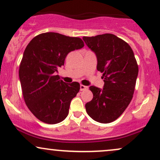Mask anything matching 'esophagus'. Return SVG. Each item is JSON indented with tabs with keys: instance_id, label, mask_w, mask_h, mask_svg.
Segmentation results:
<instances>
[{
	"instance_id": "obj_1",
	"label": "esophagus",
	"mask_w": 160,
	"mask_h": 160,
	"mask_svg": "<svg viewBox=\"0 0 160 160\" xmlns=\"http://www.w3.org/2000/svg\"><path fill=\"white\" fill-rule=\"evenodd\" d=\"M89 89V87L86 86H84V85H80V90L81 91H83V90H86V89Z\"/></svg>"
}]
</instances>
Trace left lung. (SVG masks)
Listing matches in <instances>:
<instances>
[{"instance_id":"obj_1","label":"left lung","mask_w":160,"mask_h":160,"mask_svg":"<svg viewBox=\"0 0 160 160\" xmlns=\"http://www.w3.org/2000/svg\"><path fill=\"white\" fill-rule=\"evenodd\" d=\"M86 44L97 57V70L102 73V89L91 86L93 98L86 104L92 119L109 123L123 113L133 97L138 66L131 47L112 34L83 37Z\"/></svg>"}]
</instances>
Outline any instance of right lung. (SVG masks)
<instances>
[{"instance_id": "1", "label": "right lung", "mask_w": 160, "mask_h": 160, "mask_svg": "<svg viewBox=\"0 0 160 160\" xmlns=\"http://www.w3.org/2000/svg\"><path fill=\"white\" fill-rule=\"evenodd\" d=\"M84 47L80 38L55 32L38 34L24 51L19 76L24 100L38 120L56 124L67 117L71 100L80 90V83H66L58 75V68L71 51Z\"/></svg>"}]
</instances>
